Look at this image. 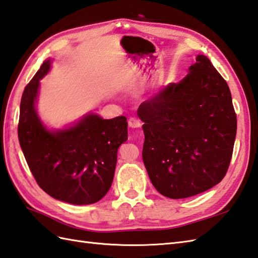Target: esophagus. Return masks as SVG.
Segmentation results:
<instances>
[{
  "instance_id": "obj_1",
  "label": "esophagus",
  "mask_w": 258,
  "mask_h": 258,
  "mask_svg": "<svg viewBox=\"0 0 258 258\" xmlns=\"http://www.w3.org/2000/svg\"><path fill=\"white\" fill-rule=\"evenodd\" d=\"M128 123H129V127L133 128V129H135V128H140V127H141L140 120H138L137 118H130Z\"/></svg>"
}]
</instances>
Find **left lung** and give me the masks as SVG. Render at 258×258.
<instances>
[{
  "instance_id": "8db88e82",
  "label": "left lung",
  "mask_w": 258,
  "mask_h": 258,
  "mask_svg": "<svg viewBox=\"0 0 258 258\" xmlns=\"http://www.w3.org/2000/svg\"><path fill=\"white\" fill-rule=\"evenodd\" d=\"M142 159L159 193L185 199L225 176L236 137L231 91L211 60L198 55L188 74L141 104Z\"/></svg>"
}]
</instances>
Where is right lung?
I'll return each mask as SVG.
<instances>
[{
    "label": "right lung",
    "mask_w": 258,
    "mask_h": 258,
    "mask_svg": "<svg viewBox=\"0 0 258 258\" xmlns=\"http://www.w3.org/2000/svg\"><path fill=\"white\" fill-rule=\"evenodd\" d=\"M51 62L44 60L23 93L20 146L37 184L48 196L70 204H93L111 186L118 149L128 139L127 118L102 119L88 112L60 129L48 128L36 107L41 79Z\"/></svg>",
    "instance_id": "1"
}]
</instances>
